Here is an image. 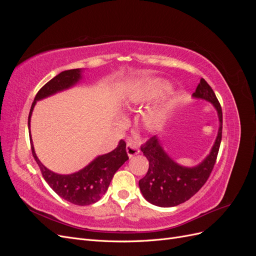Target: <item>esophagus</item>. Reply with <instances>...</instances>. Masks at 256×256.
Here are the masks:
<instances>
[{
    "label": "esophagus",
    "instance_id": "esophagus-1",
    "mask_svg": "<svg viewBox=\"0 0 256 256\" xmlns=\"http://www.w3.org/2000/svg\"><path fill=\"white\" fill-rule=\"evenodd\" d=\"M126 152L128 154V156L131 158L136 156V154H140V148H138V146L136 144V142L134 141H129L127 143V146H126Z\"/></svg>",
    "mask_w": 256,
    "mask_h": 256
}]
</instances>
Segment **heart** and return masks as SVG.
<instances>
[{"label": "heart", "instance_id": "b5f03b06", "mask_svg": "<svg viewBox=\"0 0 256 256\" xmlns=\"http://www.w3.org/2000/svg\"><path fill=\"white\" fill-rule=\"evenodd\" d=\"M166 88V83L160 80H154L145 83L143 86L138 90V94L134 96L136 102H146L150 98L159 95L160 92ZM171 102L168 99L164 98L154 104L152 109L146 114L145 125L150 129H157L164 122L168 113L171 110Z\"/></svg>", "mask_w": 256, "mask_h": 256}]
</instances>
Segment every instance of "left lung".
<instances>
[{
	"mask_svg": "<svg viewBox=\"0 0 256 256\" xmlns=\"http://www.w3.org/2000/svg\"><path fill=\"white\" fill-rule=\"evenodd\" d=\"M193 98L210 102L218 113L219 130L208 156L200 164L188 168L178 164L164 150L154 136L141 146L144 156L150 161L147 174L138 180L144 198L159 207H174L184 203L203 187L210 175L218 156L222 138V109L212 88L200 79Z\"/></svg>",
	"mask_w": 256,
	"mask_h": 256,
	"instance_id": "left-lung-1",
	"label": "left lung"
}]
</instances>
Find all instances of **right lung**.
<instances>
[{"instance_id": "add662e5", "label": "right lung", "mask_w": 256, "mask_h": 256, "mask_svg": "<svg viewBox=\"0 0 256 256\" xmlns=\"http://www.w3.org/2000/svg\"><path fill=\"white\" fill-rule=\"evenodd\" d=\"M81 79L82 69L76 68L62 72L48 83H46L38 90L34 102L30 106L28 114V130L30 116H32L33 109L38 100L44 99L56 94L58 92L70 88ZM30 141L33 157L40 168L42 177L48 182L51 189L62 198L80 206L90 205L98 202L109 188V184L115 172L129 159L126 152V143L125 141L120 140L114 150L96 157L88 166L83 168L80 171L68 175H62L50 171L49 168L42 164L40 160L36 156L30 136Z\"/></svg>"}]
</instances>
